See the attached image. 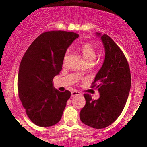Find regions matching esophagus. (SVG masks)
<instances>
[{"label":"esophagus","instance_id":"esophagus-1","mask_svg":"<svg viewBox=\"0 0 147 147\" xmlns=\"http://www.w3.org/2000/svg\"><path fill=\"white\" fill-rule=\"evenodd\" d=\"M78 95H81V93L79 92H78L77 90H74L71 92L72 97H75V96H78Z\"/></svg>","mask_w":147,"mask_h":147}]
</instances>
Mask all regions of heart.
<instances>
[{
	"label": "heart",
	"instance_id": "obj_1",
	"mask_svg": "<svg viewBox=\"0 0 147 147\" xmlns=\"http://www.w3.org/2000/svg\"><path fill=\"white\" fill-rule=\"evenodd\" d=\"M82 55L86 61L94 60L96 57V52L92 44L87 43L82 45L80 48Z\"/></svg>",
	"mask_w": 147,
	"mask_h": 147
}]
</instances>
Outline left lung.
Here are the masks:
<instances>
[{"label": "left lung", "mask_w": 147, "mask_h": 147, "mask_svg": "<svg viewBox=\"0 0 147 147\" xmlns=\"http://www.w3.org/2000/svg\"><path fill=\"white\" fill-rule=\"evenodd\" d=\"M95 35L101 38L105 50L102 66L92 86L98 90L99 98L92 99L85 94L86 104L79 117L86 125L100 129L111 125L122 113L129 95L131 77L127 60L117 45L108 35L99 32Z\"/></svg>", "instance_id": "1"}]
</instances>
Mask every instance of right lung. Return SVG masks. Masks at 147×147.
<instances>
[{
    "label": "right lung",
    "mask_w": 147,
    "mask_h": 147,
    "mask_svg": "<svg viewBox=\"0 0 147 147\" xmlns=\"http://www.w3.org/2000/svg\"><path fill=\"white\" fill-rule=\"evenodd\" d=\"M78 37L71 32H46L32 42L22 58L18 96L28 117L37 126H53L61 118L71 93L59 91L52 80L61 71L67 49Z\"/></svg>",
    "instance_id": "obj_1"
}]
</instances>
